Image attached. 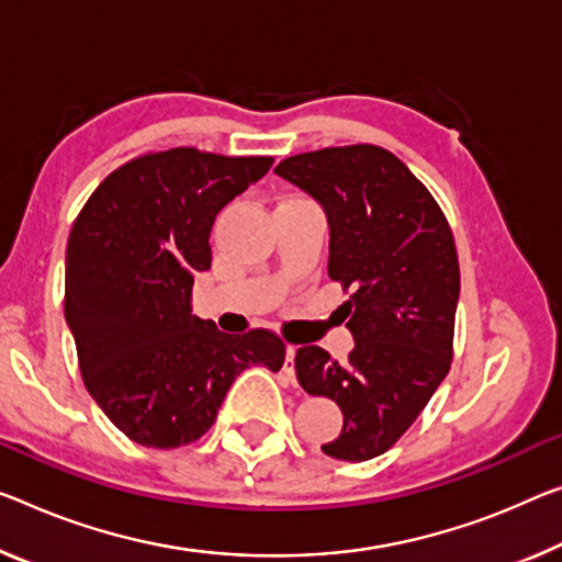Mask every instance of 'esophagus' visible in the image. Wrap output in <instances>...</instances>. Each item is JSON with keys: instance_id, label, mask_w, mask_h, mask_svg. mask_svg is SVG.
Here are the masks:
<instances>
[{"instance_id": "obj_1", "label": "esophagus", "mask_w": 562, "mask_h": 562, "mask_svg": "<svg viewBox=\"0 0 562 562\" xmlns=\"http://www.w3.org/2000/svg\"><path fill=\"white\" fill-rule=\"evenodd\" d=\"M293 359H296V347H286V361H283V374L293 382Z\"/></svg>"}]
</instances>
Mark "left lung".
<instances>
[{"instance_id":"obj_1","label":"left lung","mask_w":562,"mask_h":562,"mask_svg":"<svg viewBox=\"0 0 562 562\" xmlns=\"http://www.w3.org/2000/svg\"><path fill=\"white\" fill-rule=\"evenodd\" d=\"M276 172L322 203L329 276L349 291L341 304L353 336L349 359L301 347L299 384L344 414L339 437L322 450L364 462L412 427L450 371L460 299L454 236L427 188L379 145L291 155Z\"/></svg>"}]
</instances>
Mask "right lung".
Wrapping results in <instances>:
<instances>
[{"instance_id": "1", "label": "right lung", "mask_w": 562, "mask_h": 562, "mask_svg": "<svg viewBox=\"0 0 562 562\" xmlns=\"http://www.w3.org/2000/svg\"><path fill=\"white\" fill-rule=\"evenodd\" d=\"M271 162L195 148L145 153L112 170L77 215L65 318L85 386L137 445L195 442L240 371L283 367L286 347L273 331L231 336L191 311L195 273L211 269L215 215Z\"/></svg>"}]
</instances>
